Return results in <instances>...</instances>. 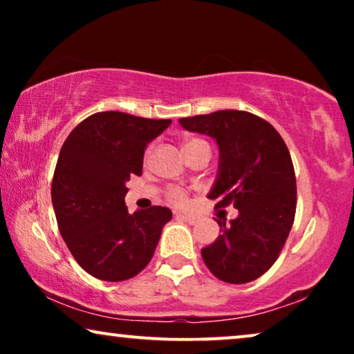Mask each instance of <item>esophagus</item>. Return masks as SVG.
I'll return each instance as SVG.
<instances>
[{"instance_id":"obj_1","label":"esophagus","mask_w":354,"mask_h":354,"mask_svg":"<svg viewBox=\"0 0 354 354\" xmlns=\"http://www.w3.org/2000/svg\"><path fill=\"white\" fill-rule=\"evenodd\" d=\"M177 216H178V217H182L183 221H187L188 224H195V222L198 221V217H196V216H193V214H178V212H177Z\"/></svg>"}]
</instances>
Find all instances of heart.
<instances>
[{
    "label": "heart",
    "mask_w": 354,
    "mask_h": 354,
    "mask_svg": "<svg viewBox=\"0 0 354 354\" xmlns=\"http://www.w3.org/2000/svg\"><path fill=\"white\" fill-rule=\"evenodd\" d=\"M198 145H207L205 140H200V138H187L185 142H183V151L185 149H190L193 147H198ZM149 153H151V148L147 149V153H145V159L149 158ZM167 200L172 203V205L176 206H185L188 203V196L185 190H182L180 187H171L166 193Z\"/></svg>",
    "instance_id": "obj_1"
}]
</instances>
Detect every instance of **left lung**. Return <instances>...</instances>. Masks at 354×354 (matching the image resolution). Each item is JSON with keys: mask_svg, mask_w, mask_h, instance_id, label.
Instances as JSON below:
<instances>
[{"mask_svg": "<svg viewBox=\"0 0 354 354\" xmlns=\"http://www.w3.org/2000/svg\"><path fill=\"white\" fill-rule=\"evenodd\" d=\"M190 132L216 138L219 176L209 200L216 209L234 206L239 217L201 250L207 269L227 283H248L268 272L292 230L297 212V177L280 133L246 111H216L178 120Z\"/></svg>", "mask_w": 354, "mask_h": 354, "instance_id": "1", "label": "left lung"}]
</instances>
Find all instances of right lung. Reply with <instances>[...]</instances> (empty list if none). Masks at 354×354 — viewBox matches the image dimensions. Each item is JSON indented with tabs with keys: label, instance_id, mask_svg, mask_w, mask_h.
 Here are the masks:
<instances>
[{
	"label": "right lung",
	"instance_id": "1",
	"mask_svg": "<svg viewBox=\"0 0 354 354\" xmlns=\"http://www.w3.org/2000/svg\"><path fill=\"white\" fill-rule=\"evenodd\" d=\"M171 119L104 111L77 125L62 145L51 183L57 227L74 259L90 275L122 282L147 268L169 207L129 214L124 198L130 176H142L148 143Z\"/></svg>",
	"mask_w": 354,
	"mask_h": 354
}]
</instances>
